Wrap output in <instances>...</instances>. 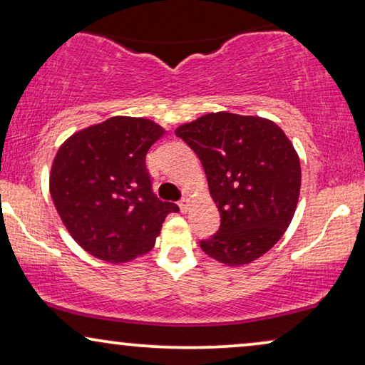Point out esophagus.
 Returning a JSON list of instances; mask_svg holds the SVG:
<instances>
[{
	"instance_id": "esophagus-1",
	"label": "esophagus",
	"mask_w": 365,
	"mask_h": 365,
	"mask_svg": "<svg viewBox=\"0 0 365 365\" xmlns=\"http://www.w3.org/2000/svg\"><path fill=\"white\" fill-rule=\"evenodd\" d=\"M179 209H181V212H187V209H189V199L187 197H184V199H181V201H179Z\"/></svg>"
}]
</instances>
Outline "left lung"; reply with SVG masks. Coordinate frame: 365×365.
Returning a JSON list of instances; mask_svg holds the SVG:
<instances>
[{
  "label": "left lung",
  "instance_id": "obj_1",
  "mask_svg": "<svg viewBox=\"0 0 365 365\" xmlns=\"http://www.w3.org/2000/svg\"><path fill=\"white\" fill-rule=\"evenodd\" d=\"M201 159L221 227L201 241L226 266L251 264L284 236L297 209L301 161L271 119L209 113L176 128Z\"/></svg>",
  "mask_w": 365,
  "mask_h": 365
}]
</instances>
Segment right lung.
Instances as JSON below:
<instances>
[{
	"mask_svg": "<svg viewBox=\"0 0 365 365\" xmlns=\"http://www.w3.org/2000/svg\"><path fill=\"white\" fill-rule=\"evenodd\" d=\"M166 131L146 118L114 116L71 134L54 156L49 192L71 237L91 256L123 264L154 247L174 202L153 194L149 148Z\"/></svg>",
	"mask_w": 365,
	"mask_h": 365,
	"instance_id": "right-lung-1",
	"label": "right lung"
}]
</instances>
